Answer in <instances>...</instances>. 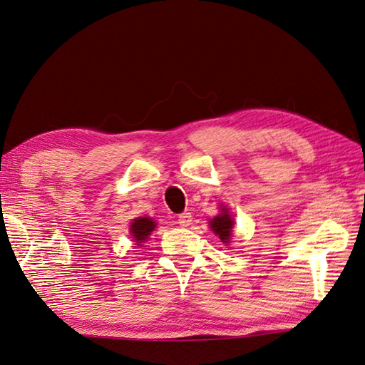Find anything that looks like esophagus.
I'll return each instance as SVG.
<instances>
[{
    "instance_id": "34e87169",
    "label": "esophagus",
    "mask_w": 365,
    "mask_h": 365,
    "mask_svg": "<svg viewBox=\"0 0 365 365\" xmlns=\"http://www.w3.org/2000/svg\"><path fill=\"white\" fill-rule=\"evenodd\" d=\"M178 224L181 227H189L192 224V214L190 212H181L178 215Z\"/></svg>"
}]
</instances>
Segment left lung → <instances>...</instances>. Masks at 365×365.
I'll list each match as a JSON object with an SVG mask.
<instances>
[{"label": "left lung", "mask_w": 365, "mask_h": 365, "mask_svg": "<svg viewBox=\"0 0 365 365\" xmlns=\"http://www.w3.org/2000/svg\"><path fill=\"white\" fill-rule=\"evenodd\" d=\"M210 227L212 232L220 237L222 242L228 244L232 240V232H233V219L228 212V207L220 206V214L215 215L212 220H210Z\"/></svg>", "instance_id": "left-lung-1"}]
</instances>
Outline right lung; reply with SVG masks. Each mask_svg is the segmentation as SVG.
Listing matches in <instances>:
<instances>
[{"instance_id":"add662e5","label":"right lung","mask_w":365,"mask_h":365,"mask_svg":"<svg viewBox=\"0 0 365 365\" xmlns=\"http://www.w3.org/2000/svg\"><path fill=\"white\" fill-rule=\"evenodd\" d=\"M155 222L150 217H137L133 219L132 225H130V235L133 237V241L137 244L145 242L148 240V236L151 235V232H154L155 228Z\"/></svg>"}]
</instances>
